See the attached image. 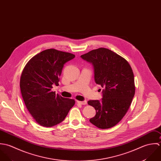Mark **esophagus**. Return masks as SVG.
<instances>
[{
  "mask_svg": "<svg viewBox=\"0 0 161 161\" xmlns=\"http://www.w3.org/2000/svg\"><path fill=\"white\" fill-rule=\"evenodd\" d=\"M77 103H79V104H83V105H85V104H87V101H86V100L82 101H78Z\"/></svg>",
  "mask_w": 161,
  "mask_h": 161,
  "instance_id": "obj_1",
  "label": "esophagus"
}]
</instances>
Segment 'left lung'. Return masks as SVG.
Returning a JSON list of instances; mask_svg holds the SVG:
<instances>
[{
  "instance_id": "left-lung-1",
  "label": "left lung",
  "mask_w": 161,
  "mask_h": 161,
  "mask_svg": "<svg viewBox=\"0 0 161 161\" xmlns=\"http://www.w3.org/2000/svg\"><path fill=\"white\" fill-rule=\"evenodd\" d=\"M81 58L92 64L95 81L103 88L101 100L88 102L96 110L90 121L98 128H112L125 116L134 96L132 68L124 58L105 48L92 50Z\"/></svg>"
}]
</instances>
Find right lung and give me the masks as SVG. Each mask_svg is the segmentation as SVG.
Listing matches in <instances>:
<instances>
[{"mask_svg": "<svg viewBox=\"0 0 161 161\" xmlns=\"http://www.w3.org/2000/svg\"><path fill=\"white\" fill-rule=\"evenodd\" d=\"M75 55L47 49L32 57L25 65L20 81L25 104L36 122L44 127H52L62 122L75 100L56 95L53 85L58 86L64 64Z\"/></svg>", "mask_w": 161, "mask_h": 161, "instance_id": "obj_1", "label": "right lung"}]
</instances>
